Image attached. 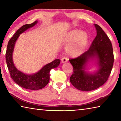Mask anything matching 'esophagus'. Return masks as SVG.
Segmentation results:
<instances>
[{
  "instance_id": "1",
  "label": "esophagus",
  "mask_w": 121,
  "mask_h": 121,
  "mask_svg": "<svg viewBox=\"0 0 121 121\" xmlns=\"http://www.w3.org/2000/svg\"><path fill=\"white\" fill-rule=\"evenodd\" d=\"M68 59L67 58L65 57H64L62 59V60H61V62H62V63H65L66 62H68Z\"/></svg>"
}]
</instances>
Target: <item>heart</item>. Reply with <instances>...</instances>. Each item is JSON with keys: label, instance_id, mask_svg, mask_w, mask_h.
I'll return each mask as SVG.
<instances>
[{"label": "heart", "instance_id": "b5f03b06", "mask_svg": "<svg viewBox=\"0 0 121 121\" xmlns=\"http://www.w3.org/2000/svg\"><path fill=\"white\" fill-rule=\"evenodd\" d=\"M66 50L72 56H79L83 53L88 42V35L85 31L75 29L66 33L63 38Z\"/></svg>", "mask_w": 121, "mask_h": 121}]
</instances>
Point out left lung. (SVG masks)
Masks as SVG:
<instances>
[{
  "mask_svg": "<svg viewBox=\"0 0 121 121\" xmlns=\"http://www.w3.org/2000/svg\"><path fill=\"white\" fill-rule=\"evenodd\" d=\"M94 26L97 35L88 50L78 58L69 60L73 66L70 82L82 91H93L104 85L108 79L114 62L111 41L101 27L96 24ZM91 62L96 68L94 71L88 70Z\"/></svg>",
  "mask_w": 121,
  "mask_h": 121,
  "instance_id": "1",
  "label": "left lung"
}]
</instances>
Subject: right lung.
<instances>
[{
    "label": "right lung",
    "mask_w": 121,
    "mask_h": 121,
    "mask_svg": "<svg viewBox=\"0 0 121 121\" xmlns=\"http://www.w3.org/2000/svg\"><path fill=\"white\" fill-rule=\"evenodd\" d=\"M37 23V21H35L32 24L24 25L18 30L9 41L6 54V61L11 78L18 85L30 90H39L47 85L49 81L50 70L57 68L61 61L60 59H55L45 65L37 72L31 74L22 72L15 67L13 60V53L17 40L20 34L34 26Z\"/></svg>",
    "instance_id": "right-lung-1"
}]
</instances>
